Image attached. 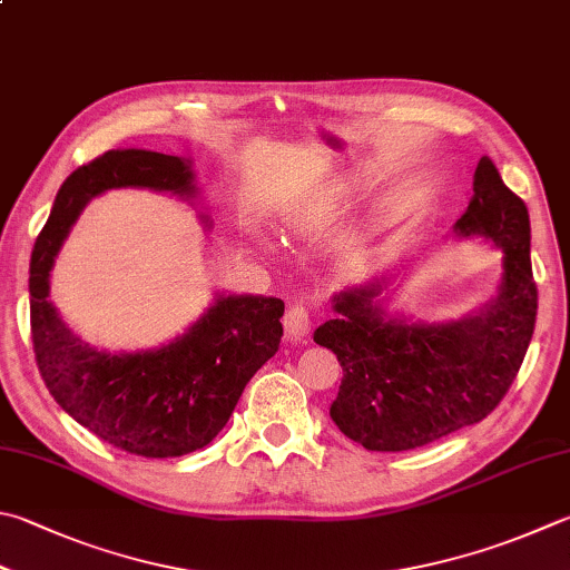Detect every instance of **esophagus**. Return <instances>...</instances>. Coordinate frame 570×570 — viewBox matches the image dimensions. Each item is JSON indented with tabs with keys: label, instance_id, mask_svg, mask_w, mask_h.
<instances>
[{
	"label": "esophagus",
	"instance_id": "obj_1",
	"mask_svg": "<svg viewBox=\"0 0 570 570\" xmlns=\"http://www.w3.org/2000/svg\"><path fill=\"white\" fill-rule=\"evenodd\" d=\"M315 325V317L307 313L303 305H293L287 309L285 315V335L289 340H305L309 337V332H313Z\"/></svg>",
	"mask_w": 570,
	"mask_h": 570
}]
</instances>
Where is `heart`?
I'll use <instances>...</instances> for the list:
<instances>
[{
  "label": "heart",
  "instance_id": "1",
  "mask_svg": "<svg viewBox=\"0 0 570 570\" xmlns=\"http://www.w3.org/2000/svg\"><path fill=\"white\" fill-rule=\"evenodd\" d=\"M327 213V208L325 210H315V213H307V216H303V218H293L289 220V228L293 230H297V228H305V225H309V223H315L320 216H325Z\"/></svg>",
  "mask_w": 570,
  "mask_h": 570
}]
</instances>
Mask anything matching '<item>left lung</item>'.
Returning <instances> with one entry per match:
<instances>
[{
	"label": "left lung",
	"mask_w": 570,
	"mask_h": 570,
	"mask_svg": "<svg viewBox=\"0 0 570 570\" xmlns=\"http://www.w3.org/2000/svg\"><path fill=\"white\" fill-rule=\"evenodd\" d=\"M459 238H487L503 253L497 295L446 322L386 315L384 281L332 297L337 317L315 342L337 354L342 384L332 422L370 452H406L489 416L517 380L535 325L531 223L489 156L479 160L474 198L454 223Z\"/></svg>",
	"instance_id": "8db88e82"
}]
</instances>
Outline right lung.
<instances>
[{
    "label": "right lung",
    "mask_w": 570,
    "mask_h": 570,
    "mask_svg": "<svg viewBox=\"0 0 570 570\" xmlns=\"http://www.w3.org/2000/svg\"><path fill=\"white\" fill-rule=\"evenodd\" d=\"M111 188H148L198 198L188 158L116 148L63 180L29 263L31 340L49 394L106 444L168 459L210 444L245 384L281 347L285 303L263 295H218L198 322L168 345L106 352L71 332L49 299V277L86 203ZM200 220L210 225L208 216Z\"/></svg>",
    "instance_id": "right-lung-1"
}]
</instances>
